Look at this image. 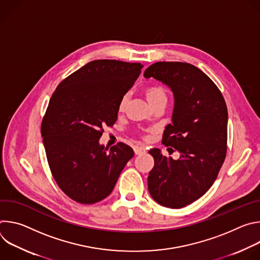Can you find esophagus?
Masks as SVG:
<instances>
[{
  "label": "esophagus",
  "mask_w": 260,
  "mask_h": 260,
  "mask_svg": "<svg viewBox=\"0 0 260 260\" xmlns=\"http://www.w3.org/2000/svg\"><path fill=\"white\" fill-rule=\"evenodd\" d=\"M146 152V149L144 147H141V146H136L135 147V153L137 155H141V154H144Z\"/></svg>",
  "instance_id": "34e87169"
}]
</instances>
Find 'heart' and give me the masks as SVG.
I'll use <instances>...</instances> for the list:
<instances>
[{"instance_id":"1","label":"heart","mask_w":260,"mask_h":260,"mask_svg":"<svg viewBox=\"0 0 260 260\" xmlns=\"http://www.w3.org/2000/svg\"><path fill=\"white\" fill-rule=\"evenodd\" d=\"M144 94H145L147 101L149 102V104L152 107L155 106L158 103L168 101L167 91L160 85H152V86L145 88ZM127 101H128L127 94H124V95L121 96V99L118 103V111H119V112H124V110H125L126 105H127Z\"/></svg>"}]
</instances>
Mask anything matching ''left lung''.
I'll list each match as a JSON object with an SVG mask.
<instances>
[{
  "instance_id": "8db88e82",
  "label": "left lung",
  "mask_w": 260,
  "mask_h": 260,
  "mask_svg": "<svg viewBox=\"0 0 260 260\" xmlns=\"http://www.w3.org/2000/svg\"><path fill=\"white\" fill-rule=\"evenodd\" d=\"M173 91L172 124L162 144L180 153L167 157L157 148L149 150L154 167L148 176V190L159 205L180 209L203 197L215 182L228 150V107L219 88L199 68L187 62L158 61L147 68Z\"/></svg>"
}]
</instances>
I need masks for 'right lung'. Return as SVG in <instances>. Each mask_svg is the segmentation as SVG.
Listing matches in <instances>:
<instances>
[{"instance_id":"add662e5","label":"right lung","mask_w":260,"mask_h":260,"mask_svg":"<svg viewBox=\"0 0 260 260\" xmlns=\"http://www.w3.org/2000/svg\"><path fill=\"white\" fill-rule=\"evenodd\" d=\"M143 66L115 59L92 60L63 79L53 92L41 124L51 174L73 201L90 205L112 192L134 150L118 143L100 145L105 125L112 126L118 103Z\"/></svg>"}]
</instances>
